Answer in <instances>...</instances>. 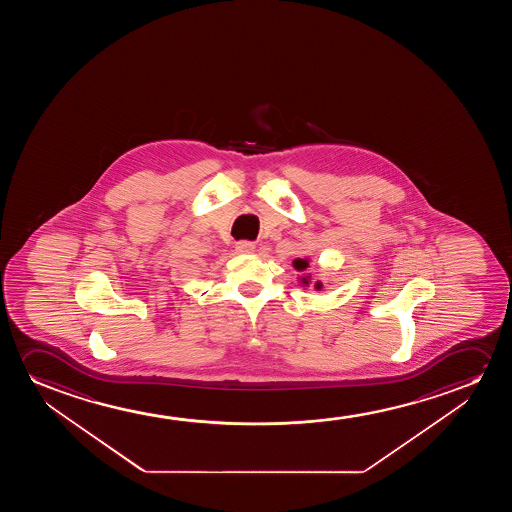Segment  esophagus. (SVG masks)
<instances>
[{"mask_svg": "<svg viewBox=\"0 0 512 512\" xmlns=\"http://www.w3.org/2000/svg\"><path fill=\"white\" fill-rule=\"evenodd\" d=\"M236 252L253 253L255 252V243H252V241H238L236 243Z\"/></svg>", "mask_w": 512, "mask_h": 512, "instance_id": "1", "label": "esophagus"}]
</instances>
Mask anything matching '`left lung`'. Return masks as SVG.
<instances>
[{
	"label": "left lung",
	"instance_id": "1",
	"mask_svg": "<svg viewBox=\"0 0 512 512\" xmlns=\"http://www.w3.org/2000/svg\"><path fill=\"white\" fill-rule=\"evenodd\" d=\"M294 267L297 269V271H304L306 267H309V260L308 259H295L294 260ZM302 283L304 285H308V276L306 278H302ZM322 281H316L315 288L316 290H322Z\"/></svg>",
	"mask_w": 512,
	"mask_h": 512
}]
</instances>
